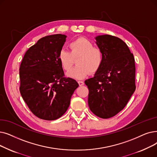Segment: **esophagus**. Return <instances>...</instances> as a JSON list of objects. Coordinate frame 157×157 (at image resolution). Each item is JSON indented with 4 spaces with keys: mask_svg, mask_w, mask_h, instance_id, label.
Segmentation results:
<instances>
[{
    "mask_svg": "<svg viewBox=\"0 0 157 157\" xmlns=\"http://www.w3.org/2000/svg\"><path fill=\"white\" fill-rule=\"evenodd\" d=\"M78 84H79V85L81 86H83V85H84V82L83 81H78Z\"/></svg>",
    "mask_w": 157,
    "mask_h": 157,
    "instance_id": "1",
    "label": "esophagus"
}]
</instances>
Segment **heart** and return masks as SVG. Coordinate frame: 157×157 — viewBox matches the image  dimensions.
I'll return each instance as SVG.
<instances>
[{
  "mask_svg": "<svg viewBox=\"0 0 157 157\" xmlns=\"http://www.w3.org/2000/svg\"><path fill=\"white\" fill-rule=\"evenodd\" d=\"M71 52L61 50L58 59L63 70L69 72L78 59V66L67 73V76L76 79H82L90 74L97 72L103 62V53L98 47H94L92 42L85 38H78L71 42Z\"/></svg>",
  "mask_w": 157,
  "mask_h": 157,
  "instance_id": "heart-1",
  "label": "heart"
}]
</instances>
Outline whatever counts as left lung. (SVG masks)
<instances>
[{
    "label": "left lung",
    "instance_id": "obj_1",
    "mask_svg": "<svg viewBox=\"0 0 157 157\" xmlns=\"http://www.w3.org/2000/svg\"><path fill=\"white\" fill-rule=\"evenodd\" d=\"M103 62L94 76L85 81L88 103L98 117L110 118L123 109L135 90V59L126 44L109 35L95 38Z\"/></svg>",
    "mask_w": 157,
    "mask_h": 157
}]
</instances>
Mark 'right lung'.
<instances>
[{
	"label": "right lung",
	"mask_w": 157,
	"mask_h": 157,
	"mask_svg": "<svg viewBox=\"0 0 157 157\" xmlns=\"http://www.w3.org/2000/svg\"><path fill=\"white\" fill-rule=\"evenodd\" d=\"M67 36H46L26 51L20 64V92L32 113L40 119L56 120L66 112L79 85L65 78L58 59Z\"/></svg>",
	"instance_id": "add662e5"
}]
</instances>
